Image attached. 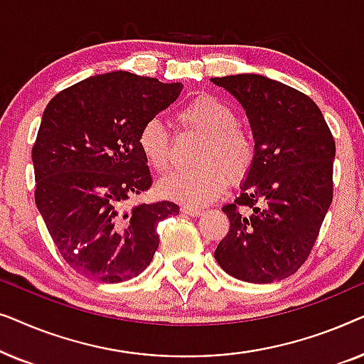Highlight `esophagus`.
Segmentation results:
<instances>
[{"label": "esophagus", "instance_id": "esophagus-1", "mask_svg": "<svg viewBox=\"0 0 364 364\" xmlns=\"http://www.w3.org/2000/svg\"><path fill=\"white\" fill-rule=\"evenodd\" d=\"M182 212L186 213V215H191V217H200L203 215V210L202 208H197V207H182Z\"/></svg>", "mask_w": 364, "mask_h": 364}]
</instances>
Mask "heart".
Segmentation results:
<instances>
[{
    "mask_svg": "<svg viewBox=\"0 0 364 364\" xmlns=\"http://www.w3.org/2000/svg\"><path fill=\"white\" fill-rule=\"evenodd\" d=\"M178 124L207 139L197 157L196 171L172 172L159 182V192L188 207L207 205L225 192L228 182L245 181L255 162L252 137L240 129V117L227 102L200 96L177 114ZM137 146L144 161L156 172L167 171L171 164V132L161 119L142 124Z\"/></svg>",
    "mask_w": 364,
    "mask_h": 364,
    "instance_id": "heart-1",
    "label": "heart"
}]
</instances>
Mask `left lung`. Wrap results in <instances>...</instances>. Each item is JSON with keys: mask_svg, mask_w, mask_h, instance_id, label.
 <instances>
[{"mask_svg": "<svg viewBox=\"0 0 364 364\" xmlns=\"http://www.w3.org/2000/svg\"><path fill=\"white\" fill-rule=\"evenodd\" d=\"M245 111L255 162L242 192L222 210L230 230L215 260L248 283L290 277L310 255L333 200L335 141L306 94L258 74L212 77Z\"/></svg>", "mask_w": 364, "mask_h": 364, "instance_id": "1", "label": "left lung"}]
</instances>
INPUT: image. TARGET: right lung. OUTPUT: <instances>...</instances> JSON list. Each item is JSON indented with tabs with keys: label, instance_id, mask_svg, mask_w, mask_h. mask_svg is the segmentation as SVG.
<instances>
[{
	"label": "right lung",
	"instance_id": "1",
	"mask_svg": "<svg viewBox=\"0 0 364 364\" xmlns=\"http://www.w3.org/2000/svg\"><path fill=\"white\" fill-rule=\"evenodd\" d=\"M182 87L126 71L96 74L44 109L31 154L34 200L59 253L81 275L102 283L137 277L159 247V222L178 213L167 200L124 203L152 183L137 146L142 124Z\"/></svg>",
	"mask_w": 364,
	"mask_h": 364
}]
</instances>
